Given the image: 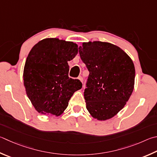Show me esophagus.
<instances>
[{
    "instance_id": "obj_1",
    "label": "esophagus",
    "mask_w": 157,
    "mask_h": 157,
    "mask_svg": "<svg viewBox=\"0 0 157 157\" xmlns=\"http://www.w3.org/2000/svg\"><path fill=\"white\" fill-rule=\"evenodd\" d=\"M78 79H79V81H80L82 84H83V78H82V76H79L78 77Z\"/></svg>"
}]
</instances>
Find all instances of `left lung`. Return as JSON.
I'll list each match as a JSON object with an SVG mask.
<instances>
[{"label":"left lung","mask_w":157,"mask_h":157,"mask_svg":"<svg viewBox=\"0 0 157 157\" xmlns=\"http://www.w3.org/2000/svg\"><path fill=\"white\" fill-rule=\"evenodd\" d=\"M79 53L89 71L84 95L88 111L99 121L113 117L133 92L132 59L120 47L101 41L83 42Z\"/></svg>","instance_id":"8db88e82"}]
</instances>
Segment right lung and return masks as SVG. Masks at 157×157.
Instances as JSON below:
<instances>
[{"instance_id":"1","label":"right lung","mask_w":157,"mask_h":157,"mask_svg":"<svg viewBox=\"0 0 157 157\" xmlns=\"http://www.w3.org/2000/svg\"><path fill=\"white\" fill-rule=\"evenodd\" d=\"M78 47L73 42L50 38L31 49L22 77L27 95L38 113L60 115L73 93L82 88L79 79L69 78L68 62L78 54Z\"/></svg>"}]
</instances>
